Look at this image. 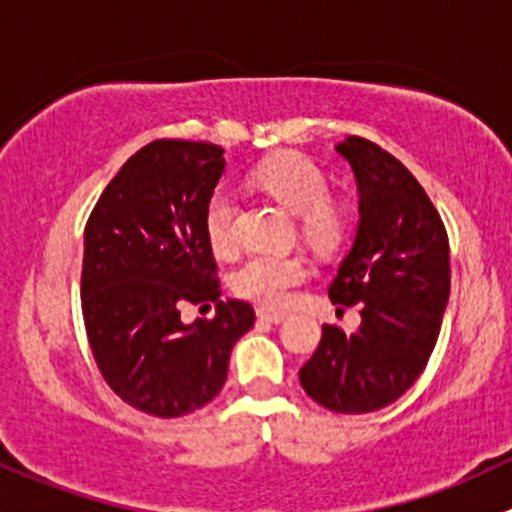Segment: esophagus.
Masks as SVG:
<instances>
[{"mask_svg":"<svg viewBox=\"0 0 512 512\" xmlns=\"http://www.w3.org/2000/svg\"><path fill=\"white\" fill-rule=\"evenodd\" d=\"M257 316H260L262 321H270V324H282V321L287 319V314H282V311H270V309H257Z\"/></svg>","mask_w":512,"mask_h":512,"instance_id":"obj_1","label":"esophagus"}]
</instances>
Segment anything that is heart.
<instances>
[{
    "label": "heart",
    "mask_w": 512,
    "mask_h": 512,
    "mask_svg": "<svg viewBox=\"0 0 512 512\" xmlns=\"http://www.w3.org/2000/svg\"><path fill=\"white\" fill-rule=\"evenodd\" d=\"M257 186L289 211L299 213L301 235L319 250H333L343 240L348 228L346 211L328 198V181L324 171L309 157L297 152L277 154L255 169ZM233 193L218 188L206 206L203 228L218 255H233L238 247ZM309 274V265L301 255L284 252H257L247 257L233 274V289L242 299L279 309L289 301V289L297 287Z\"/></svg>",
    "instance_id": "b5f03b06"
}]
</instances>
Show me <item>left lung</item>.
<instances>
[{
  "mask_svg": "<svg viewBox=\"0 0 512 512\" xmlns=\"http://www.w3.org/2000/svg\"><path fill=\"white\" fill-rule=\"evenodd\" d=\"M336 152L358 181L360 223L328 297L338 311L358 304L360 326L324 324L299 380L326 410L363 414L400 400L427 368L449 301V238L427 191L390 152L363 137Z\"/></svg>",
  "mask_w": 512,
  "mask_h": 512,
  "instance_id": "left-lung-1",
  "label": "left lung"
}]
</instances>
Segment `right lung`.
I'll return each mask as SVG.
<instances>
[{
  "label": "right lung",
  "mask_w": 512,
  "mask_h": 512,
  "mask_svg": "<svg viewBox=\"0 0 512 512\" xmlns=\"http://www.w3.org/2000/svg\"><path fill=\"white\" fill-rule=\"evenodd\" d=\"M225 159L218 144L157 139L125 161L85 225V333L120 400L154 417H184L223 390L230 351L255 324L247 301L220 299L203 228ZM186 303L216 316L186 327Z\"/></svg>",
  "instance_id": "obj_1"
}]
</instances>
